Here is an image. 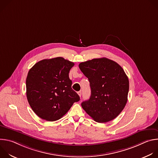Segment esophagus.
Segmentation results:
<instances>
[{"instance_id":"34e87169","label":"esophagus","mask_w":158,"mask_h":158,"mask_svg":"<svg viewBox=\"0 0 158 158\" xmlns=\"http://www.w3.org/2000/svg\"><path fill=\"white\" fill-rule=\"evenodd\" d=\"M77 94H78V95L81 97V95H82V93H81V91H79V92H77Z\"/></svg>"}]
</instances>
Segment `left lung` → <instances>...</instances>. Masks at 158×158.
<instances>
[{
    "mask_svg": "<svg viewBox=\"0 0 158 158\" xmlns=\"http://www.w3.org/2000/svg\"><path fill=\"white\" fill-rule=\"evenodd\" d=\"M90 82L91 95L82 102L84 110L98 123L115 119L124 108L129 92V79L116 62L102 57L79 65Z\"/></svg>",
    "mask_w": 158,
    "mask_h": 158,
    "instance_id": "left-lung-1",
    "label": "left lung"
}]
</instances>
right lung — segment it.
Instances as JSON below:
<instances>
[{"instance_id":"add662e5","label":"right lung","mask_w":158,"mask_h":158,"mask_svg":"<svg viewBox=\"0 0 158 158\" xmlns=\"http://www.w3.org/2000/svg\"><path fill=\"white\" fill-rule=\"evenodd\" d=\"M74 63L58 57L37 62L26 79V95L30 106L41 119H60L80 100L72 89L69 73Z\"/></svg>"}]
</instances>
